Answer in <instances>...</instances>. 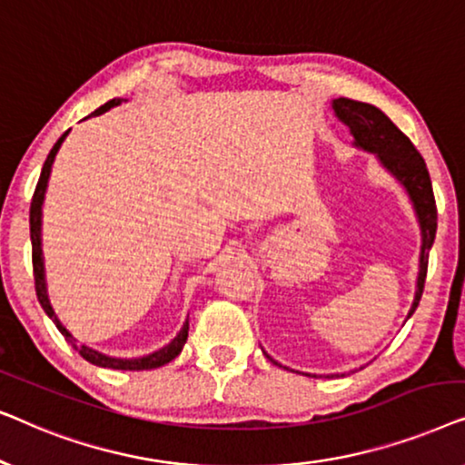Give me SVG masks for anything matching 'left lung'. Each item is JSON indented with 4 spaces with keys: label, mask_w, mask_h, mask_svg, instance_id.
<instances>
[{
    "label": "left lung",
    "mask_w": 465,
    "mask_h": 465,
    "mask_svg": "<svg viewBox=\"0 0 465 465\" xmlns=\"http://www.w3.org/2000/svg\"><path fill=\"white\" fill-rule=\"evenodd\" d=\"M334 112L342 123H345L353 133L355 145L368 152H374L379 161L404 183L406 193L411 194L412 205L419 215V224H421L423 245H421V260H419V279H417V294L412 302L409 317L415 313L419 301H421L425 275H428V260L430 250L436 237L438 224V209L434 190H431V180L425 167L423 156L419 154L415 145L390 118L385 116L379 107L371 104H361V101L339 97L334 99ZM269 358V355H266Z\"/></svg>",
    "instance_id": "obj_1"
}]
</instances>
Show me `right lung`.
Returning <instances> with one entry per match:
<instances>
[{
  "mask_svg": "<svg viewBox=\"0 0 465 465\" xmlns=\"http://www.w3.org/2000/svg\"><path fill=\"white\" fill-rule=\"evenodd\" d=\"M120 99H112L107 101L105 105H101L99 110H94L91 116H99V114H104L110 110V107L118 105ZM65 131L63 135L59 137V142L53 145V150H50V154L46 158V163H44L42 167V173H40V180H37V186H35V193H34V199H31V209H29V232H31V262H34V282H35V294H37V301H40L42 309L46 311V315L50 320L54 322V326L59 328V332L65 336V339H72V334L67 332L65 328L61 326V322L56 320L53 307H50L48 302V296H46V285H44V262H42V239H40V228H42V203H44V193H46V183H48V177H50V169H53V163H54V156L56 152H59L63 139L67 137ZM188 339V320L183 323V328L180 330V334L175 336L173 341L169 342L167 347H163L161 351H154L150 355H145V358H135V360H118V358H107V355L99 353V351H93V349H88L84 345H74L75 351H78L82 358L86 361H91L94 366H101V368H112V371H150V368H158V366H164L169 364L171 360L175 358V355H180L183 342Z\"/></svg>",
  "mask_w": 465,
  "mask_h": 465,
  "instance_id": "obj_1",
  "label": "right lung"
}]
</instances>
